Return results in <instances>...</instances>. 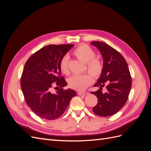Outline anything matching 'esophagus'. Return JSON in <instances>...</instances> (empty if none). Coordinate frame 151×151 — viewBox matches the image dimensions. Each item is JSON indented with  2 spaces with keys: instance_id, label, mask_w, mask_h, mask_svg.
Wrapping results in <instances>:
<instances>
[{
  "instance_id": "obj_1",
  "label": "esophagus",
  "mask_w": 151,
  "mask_h": 151,
  "mask_svg": "<svg viewBox=\"0 0 151 151\" xmlns=\"http://www.w3.org/2000/svg\"><path fill=\"white\" fill-rule=\"evenodd\" d=\"M78 95L79 96H86V95H88L89 93L88 92H79Z\"/></svg>"
}]
</instances>
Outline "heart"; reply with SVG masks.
I'll return each instance as SVG.
<instances>
[{
    "instance_id": "obj_1",
    "label": "heart",
    "mask_w": 151,
    "mask_h": 151,
    "mask_svg": "<svg viewBox=\"0 0 151 151\" xmlns=\"http://www.w3.org/2000/svg\"><path fill=\"white\" fill-rule=\"evenodd\" d=\"M73 53L81 60L86 63V69L89 73L81 75L73 76L67 80L68 86L72 89L82 91L86 89L93 82V78L98 79L101 76L103 71V63L99 58L96 57V52L87 45H81L73 52ZM69 57L63 55L59 62V68L62 74L68 75Z\"/></svg>"
}]
</instances>
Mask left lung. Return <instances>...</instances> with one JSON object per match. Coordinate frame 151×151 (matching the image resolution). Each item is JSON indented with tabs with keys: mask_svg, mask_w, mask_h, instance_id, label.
<instances>
[{
	"mask_svg": "<svg viewBox=\"0 0 151 151\" xmlns=\"http://www.w3.org/2000/svg\"><path fill=\"white\" fill-rule=\"evenodd\" d=\"M96 47L103 58V71L94 86L105 85L107 91L103 93L98 89L91 93L96 96L98 103L93 108L100 116H108L116 113L127 101L132 87V77L128 64L120 52L109 45L101 42L91 43Z\"/></svg>",
	"mask_w": 151,
	"mask_h": 151,
	"instance_id": "left-lung-1",
	"label": "left lung"
}]
</instances>
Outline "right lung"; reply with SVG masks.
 <instances>
[{"instance_id":"right-lung-1","label":"right lung","mask_w":151,"mask_h":151,"mask_svg":"<svg viewBox=\"0 0 151 151\" xmlns=\"http://www.w3.org/2000/svg\"><path fill=\"white\" fill-rule=\"evenodd\" d=\"M74 45H50L38 50L26 61L21 77V87L27 105L36 115L55 120L64 113L77 93L63 89L67 83L59 68L62 57ZM61 88L53 94V86Z\"/></svg>"}]
</instances>
